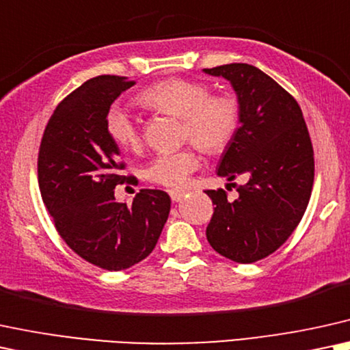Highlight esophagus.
I'll use <instances>...</instances> for the list:
<instances>
[{"instance_id": "34e87169", "label": "esophagus", "mask_w": 350, "mask_h": 350, "mask_svg": "<svg viewBox=\"0 0 350 350\" xmlns=\"http://www.w3.org/2000/svg\"><path fill=\"white\" fill-rule=\"evenodd\" d=\"M167 193H170L172 202H180L185 196L184 190H180V189H171V190H167Z\"/></svg>"}]
</instances>
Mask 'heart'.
Wrapping results in <instances>:
<instances>
[{
  "mask_svg": "<svg viewBox=\"0 0 350 350\" xmlns=\"http://www.w3.org/2000/svg\"><path fill=\"white\" fill-rule=\"evenodd\" d=\"M137 101L154 113L180 119V137L190 140L200 152L218 154L236 135L241 109L231 95H211L206 83L189 79H166L145 88ZM106 132L118 147L135 150L142 145L139 126L119 106L106 114ZM198 167L192 148L161 152L148 163L145 176L154 184L179 187Z\"/></svg>",
  "mask_w": 350,
  "mask_h": 350,
  "instance_id": "b5f03b06",
  "label": "heart"
}]
</instances>
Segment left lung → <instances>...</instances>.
Returning a JSON list of instances; mask_svg holds the SVG:
<instances>
[{
  "label": "left lung",
  "mask_w": 350,
  "mask_h": 350,
  "mask_svg": "<svg viewBox=\"0 0 350 350\" xmlns=\"http://www.w3.org/2000/svg\"><path fill=\"white\" fill-rule=\"evenodd\" d=\"M203 72L231 82L241 109L218 176L247 178L234 202L223 189L206 190L216 205L206 239L232 262L254 263L280 249L307 210L315 178L312 140L297 101L263 70L232 63Z\"/></svg>",
  "instance_id": "1"
}]
</instances>
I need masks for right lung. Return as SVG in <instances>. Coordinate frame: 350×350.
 <instances>
[{
    "mask_svg": "<svg viewBox=\"0 0 350 350\" xmlns=\"http://www.w3.org/2000/svg\"><path fill=\"white\" fill-rule=\"evenodd\" d=\"M135 82L98 76L56 106L38 152V185L56 231L79 256L121 271L152 254L171 210L163 190L142 189L132 205L116 202L121 176L118 145L106 132L113 101Z\"/></svg>",
    "mask_w": 350,
    "mask_h": 350,
    "instance_id": "right-lung-1",
    "label": "right lung"
}]
</instances>
